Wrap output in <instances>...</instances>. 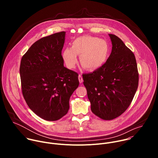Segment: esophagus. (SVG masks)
<instances>
[{
  "label": "esophagus",
  "instance_id": "1",
  "mask_svg": "<svg viewBox=\"0 0 158 158\" xmlns=\"http://www.w3.org/2000/svg\"><path fill=\"white\" fill-rule=\"evenodd\" d=\"M78 78H79V82H80V83H82V81H83V79H82V76H81V74L79 75Z\"/></svg>",
  "mask_w": 158,
  "mask_h": 158
}]
</instances>
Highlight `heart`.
<instances>
[{
  "label": "heart",
  "instance_id": "b5f03b06",
  "mask_svg": "<svg viewBox=\"0 0 158 158\" xmlns=\"http://www.w3.org/2000/svg\"><path fill=\"white\" fill-rule=\"evenodd\" d=\"M109 46L107 41L93 36H82L72 42V47H66L62 52V59L69 69L77 63L80 55L81 65L87 70L96 69L102 65L109 56Z\"/></svg>",
  "mask_w": 158,
  "mask_h": 158
}]
</instances>
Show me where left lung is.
<instances>
[{"label":"left lung","mask_w":158,"mask_h":158,"mask_svg":"<svg viewBox=\"0 0 158 158\" xmlns=\"http://www.w3.org/2000/svg\"><path fill=\"white\" fill-rule=\"evenodd\" d=\"M112 51L106 63L82 75L93 113L103 120L120 116L130 106L139 83L136 57L123 40L109 34Z\"/></svg>","instance_id":"left-lung-1"}]
</instances>
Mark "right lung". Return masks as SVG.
I'll list each match as a JSON object with an SVG mask.
<instances>
[{"label":"right lung","instance_id":"add662e5","mask_svg":"<svg viewBox=\"0 0 158 158\" xmlns=\"http://www.w3.org/2000/svg\"><path fill=\"white\" fill-rule=\"evenodd\" d=\"M65 34L62 31L37 40L20 61L24 98L35 114L49 121L67 113L70 97L79 84L78 74L64 67Z\"/></svg>","mask_w":158,"mask_h":158}]
</instances>
